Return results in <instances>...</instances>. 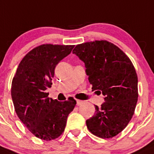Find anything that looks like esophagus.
Instances as JSON below:
<instances>
[{
  "label": "esophagus",
  "instance_id": "34e87169",
  "mask_svg": "<svg viewBox=\"0 0 154 154\" xmlns=\"http://www.w3.org/2000/svg\"><path fill=\"white\" fill-rule=\"evenodd\" d=\"M83 103V101L82 100H77V106H80Z\"/></svg>",
  "mask_w": 154,
  "mask_h": 154
}]
</instances>
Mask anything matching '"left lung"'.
I'll list each match as a JSON object with an SVG mask.
<instances>
[{
	"mask_svg": "<svg viewBox=\"0 0 154 154\" xmlns=\"http://www.w3.org/2000/svg\"><path fill=\"white\" fill-rule=\"evenodd\" d=\"M85 63L92 91L104 95L105 102L86 120L89 131L109 139L125 128L138 100V78L129 57L107 40L78 44L72 51ZM96 91V92H97Z\"/></svg>",
	"mask_w": 154,
	"mask_h": 154,
	"instance_id": "obj_1",
	"label": "left lung"
}]
</instances>
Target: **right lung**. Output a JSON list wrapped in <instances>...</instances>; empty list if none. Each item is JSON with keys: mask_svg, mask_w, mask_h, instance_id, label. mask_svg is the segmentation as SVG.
<instances>
[{"mask_svg": "<svg viewBox=\"0 0 154 154\" xmlns=\"http://www.w3.org/2000/svg\"><path fill=\"white\" fill-rule=\"evenodd\" d=\"M74 45L43 44L31 50L19 63L12 79L11 95L14 110L24 125L36 137L50 141L65 130L74 109L73 97L59 102L48 97L57 64L69 55Z\"/></svg>", "mask_w": 154, "mask_h": 154, "instance_id": "right-lung-1", "label": "right lung"}]
</instances>
